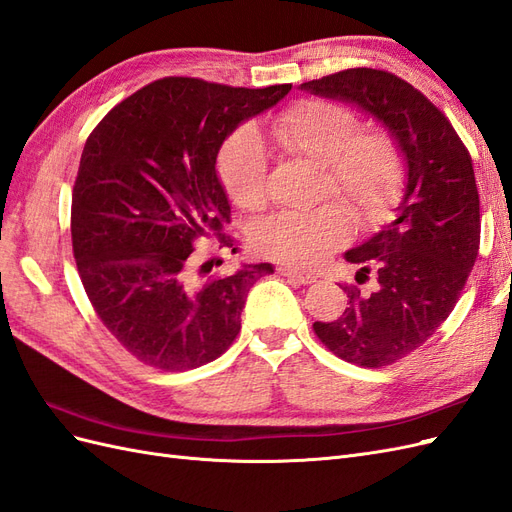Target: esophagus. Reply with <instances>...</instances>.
Wrapping results in <instances>:
<instances>
[{
    "label": "esophagus",
    "instance_id": "1",
    "mask_svg": "<svg viewBox=\"0 0 512 512\" xmlns=\"http://www.w3.org/2000/svg\"><path fill=\"white\" fill-rule=\"evenodd\" d=\"M280 273H282L284 277H288V280L297 282V284H303V286H307V284H314V282L318 280V275H316V273H312V271H301V269L282 267V269H280Z\"/></svg>",
    "mask_w": 512,
    "mask_h": 512
}]
</instances>
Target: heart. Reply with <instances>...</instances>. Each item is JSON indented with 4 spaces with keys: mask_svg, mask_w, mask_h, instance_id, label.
<instances>
[{
    "mask_svg": "<svg viewBox=\"0 0 512 512\" xmlns=\"http://www.w3.org/2000/svg\"><path fill=\"white\" fill-rule=\"evenodd\" d=\"M359 130V119L342 104L301 100L273 121L271 141L290 156L322 166L324 192L361 218H376L397 196L404 160L395 138L384 130ZM218 170L226 192L243 209L265 205L267 151L252 128L224 143ZM350 235L348 213L339 205L282 211L254 232L260 254L292 265H314Z\"/></svg>",
    "mask_w": 512,
    "mask_h": 512,
    "instance_id": "heart-1",
    "label": "heart"
}]
</instances>
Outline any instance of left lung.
<instances>
[{
  "instance_id": "8db88e82",
  "label": "left lung",
  "mask_w": 512,
  "mask_h": 512,
  "mask_svg": "<svg viewBox=\"0 0 512 512\" xmlns=\"http://www.w3.org/2000/svg\"><path fill=\"white\" fill-rule=\"evenodd\" d=\"M299 89L346 102L389 132L404 160L395 220L352 247L356 282L335 322H314L320 342L363 367L391 365L423 346L453 312L478 256L480 207L472 158L436 106L391 72L352 68Z\"/></svg>"
}]
</instances>
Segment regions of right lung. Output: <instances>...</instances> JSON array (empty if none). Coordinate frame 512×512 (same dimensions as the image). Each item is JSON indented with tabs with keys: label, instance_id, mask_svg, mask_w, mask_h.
<instances>
[{
	"label": "right lung",
	"instance_id": "right-lung-1",
	"mask_svg": "<svg viewBox=\"0 0 512 512\" xmlns=\"http://www.w3.org/2000/svg\"><path fill=\"white\" fill-rule=\"evenodd\" d=\"M290 89L170 76L117 104L87 138L72 192L76 267L104 327L143 363L181 371L218 359L247 292L273 273L258 262L196 284L192 252L230 220L215 168L224 141Z\"/></svg>",
	"mask_w": 512,
	"mask_h": 512
}]
</instances>
